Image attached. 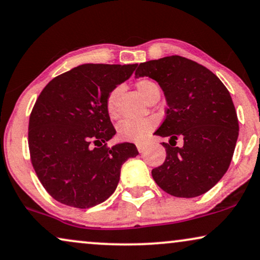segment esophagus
Returning <instances> with one entry per match:
<instances>
[{
  "label": "esophagus",
  "instance_id": "1",
  "mask_svg": "<svg viewBox=\"0 0 260 260\" xmlns=\"http://www.w3.org/2000/svg\"><path fill=\"white\" fill-rule=\"evenodd\" d=\"M137 148H138V151L140 152V153H143V152L145 151V145L144 144H137Z\"/></svg>",
  "mask_w": 260,
  "mask_h": 260
}]
</instances>
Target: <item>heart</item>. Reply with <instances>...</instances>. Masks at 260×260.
<instances>
[{
    "instance_id": "b5f03b06",
    "label": "heart",
    "mask_w": 260,
    "mask_h": 260,
    "mask_svg": "<svg viewBox=\"0 0 260 260\" xmlns=\"http://www.w3.org/2000/svg\"><path fill=\"white\" fill-rule=\"evenodd\" d=\"M137 91L143 98L144 101H148L154 94H160V90L155 82L151 79H140L136 83ZM120 88H114L109 92L106 99V109L110 117H116L115 103L116 99L120 94ZM157 126V121L153 117H147L143 120H126L122 121L117 126V134L119 138L123 141H132V143H141L150 136L152 131Z\"/></svg>"
}]
</instances>
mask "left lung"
Listing matches in <instances>:
<instances>
[{"mask_svg": "<svg viewBox=\"0 0 260 260\" xmlns=\"http://www.w3.org/2000/svg\"><path fill=\"white\" fill-rule=\"evenodd\" d=\"M136 77H150L164 91L168 109L155 136L166 158L152 170L155 183L176 197H196L213 188L230 168L239 136L233 101L212 71L181 55L137 65ZM178 137L183 146H175ZM174 145H171V143Z\"/></svg>", "mask_w": 260, "mask_h": 260, "instance_id": "obj_1", "label": "left lung"}]
</instances>
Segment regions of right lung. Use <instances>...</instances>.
Here are the masks:
<instances>
[{
    "mask_svg": "<svg viewBox=\"0 0 260 260\" xmlns=\"http://www.w3.org/2000/svg\"><path fill=\"white\" fill-rule=\"evenodd\" d=\"M137 65H79L52 79L37 99L28 124L30 160L58 202L81 209L105 202L123 162L139 154L131 143L107 147L116 131L106 99Z\"/></svg>",
    "mask_w": 260,
    "mask_h": 260,
    "instance_id": "obj_1",
    "label": "right lung"
}]
</instances>
